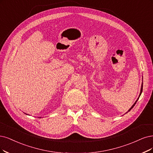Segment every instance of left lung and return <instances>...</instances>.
Here are the masks:
<instances>
[{"label": "left lung", "mask_w": 153, "mask_h": 153, "mask_svg": "<svg viewBox=\"0 0 153 153\" xmlns=\"http://www.w3.org/2000/svg\"><path fill=\"white\" fill-rule=\"evenodd\" d=\"M143 83H142V86H141V89H140V94H139V98H137V100H136V101H135V102L134 103V104L132 106V107H131V108H130L129 110H128V111H131V109L133 108V107L135 106V104H136V103H137V100H139V97H140V94H141V93H142V92H143Z\"/></svg>", "instance_id": "1"}]
</instances>
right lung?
Masks as SVG:
<instances>
[{
	"instance_id": "add662e5",
	"label": "right lung",
	"mask_w": 153,
	"mask_h": 153,
	"mask_svg": "<svg viewBox=\"0 0 153 153\" xmlns=\"http://www.w3.org/2000/svg\"><path fill=\"white\" fill-rule=\"evenodd\" d=\"M26 115H27V114H26Z\"/></svg>"
}]
</instances>
